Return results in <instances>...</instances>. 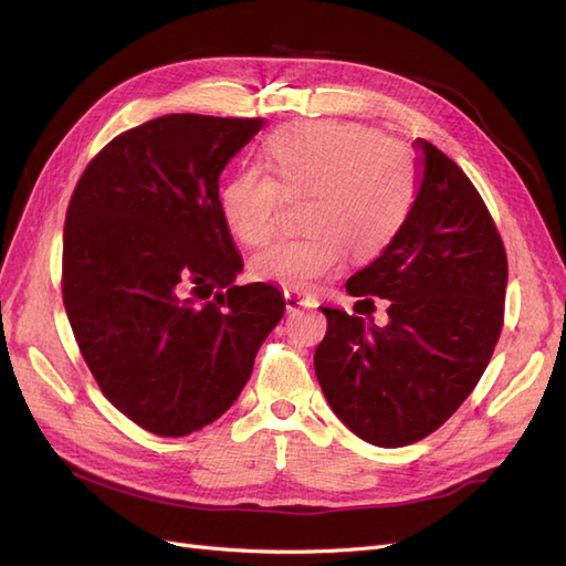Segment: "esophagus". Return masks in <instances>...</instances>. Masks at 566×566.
<instances>
[{
  "instance_id": "esophagus-1",
  "label": "esophagus",
  "mask_w": 566,
  "mask_h": 566,
  "mask_svg": "<svg viewBox=\"0 0 566 566\" xmlns=\"http://www.w3.org/2000/svg\"><path fill=\"white\" fill-rule=\"evenodd\" d=\"M285 300V310L287 312H295V310H314L316 300L306 293H300V290H285L283 293Z\"/></svg>"
}]
</instances>
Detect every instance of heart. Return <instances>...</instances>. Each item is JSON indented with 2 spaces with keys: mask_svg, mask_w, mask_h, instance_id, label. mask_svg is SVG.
<instances>
[{
  "mask_svg": "<svg viewBox=\"0 0 566 566\" xmlns=\"http://www.w3.org/2000/svg\"><path fill=\"white\" fill-rule=\"evenodd\" d=\"M271 175L243 169L219 191V212L243 245H264L276 233L285 200L310 196L304 227L256 252V281L310 290L345 264L347 254L373 260L399 235L416 198L406 150L364 125L295 123L266 144Z\"/></svg>",
  "mask_w": 566,
  "mask_h": 566,
  "instance_id": "obj_1",
  "label": "heart"
}]
</instances>
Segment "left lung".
Instances as JSON below:
<instances>
[{"label":"left lung","instance_id":"left-lung-1","mask_svg":"<svg viewBox=\"0 0 566 566\" xmlns=\"http://www.w3.org/2000/svg\"><path fill=\"white\" fill-rule=\"evenodd\" d=\"M413 146L420 179L403 227L347 281L354 297L389 300V323L321 306L328 331L314 354L335 416L382 449L416 443L455 413L484 375L505 314L507 256L482 196L437 146Z\"/></svg>","mask_w":566,"mask_h":566}]
</instances>
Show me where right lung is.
Listing matches in <instances>:
<instances>
[{
    "label": "right lung",
    "mask_w": 566,
    "mask_h": 566,
    "mask_svg": "<svg viewBox=\"0 0 566 566\" xmlns=\"http://www.w3.org/2000/svg\"><path fill=\"white\" fill-rule=\"evenodd\" d=\"M264 123L148 119L96 153L67 205L61 287L80 354L153 434L224 416L283 318L279 287L233 285L243 260L219 212L221 169Z\"/></svg>",
    "instance_id": "add662e5"
}]
</instances>
